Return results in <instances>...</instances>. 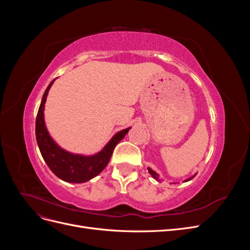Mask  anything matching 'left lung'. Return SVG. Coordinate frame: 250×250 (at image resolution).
I'll return each instance as SVG.
<instances>
[{"label": "left lung", "instance_id": "obj_1", "mask_svg": "<svg viewBox=\"0 0 250 250\" xmlns=\"http://www.w3.org/2000/svg\"><path fill=\"white\" fill-rule=\"evenodd\" d=\"M148 171H149V173L151 174V175H152V177H153V178H155L156 180H158V175H157V174H156L154 171H152V170H151L150 168L148 169ZM188 180H190V179H188ZM188 180H187V181H188Z\"/></svg>", "mask_w": 250, "mask_h": 250}]
</instances>
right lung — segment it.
I'll return each mask as SVG.
<instances>
[{
  "label": "right lung",
  "instance_id": "obj_1",
  "mask_svg": "<svg viewBox=\"0 0 250 250\" xmlns=\"http://www.w3.org/2000/svg\"><path fill=\"white\" fill-rule=\"evenodd\" d=\"M54 80L50 83L46 92H44L39 112H37L35 123L36 141L44 162L57 177L67 181V183H84V181L97 176L106 167L113 149L117 146V144L125 137L130 128L118 132L104 147V149L96 155L81 156L66 152L63 149L58 147L54 141L50 138L43 121V106L46 103L49 89Z\"/></svg>",
  "mask_w": 250,
  "mask_h": 250
}]
</instances>
